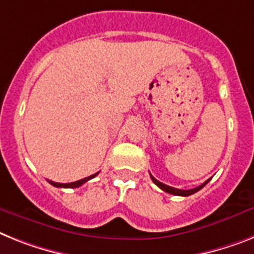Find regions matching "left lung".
Segmentation results:
<instances>
[{"label":"left lung","instance_id":"left-lung-1","mask_svg":"<svg viewBox=\"0 0 254 254\" xmlns=\"http://www.w3.org/2000/svg\"><path fill=\"white\" fill-rule=\"evenodd\" d=\"M151 180H152V182L156 185L157 187H160V189L163 190V191H165V192L168 193H172V195H177V196H190L192 195V193L197 192L199 190L203 189L204 186H205L206 183L209 182V180L205 181V182L203 183V185H200V186H197L196 189H191V190H180V189H174V187H170L168 186V185H164V183L159 182V181L156 180V178H153L152 176H151Z\"/></svg>","mask_w":254,"mask_h":254}]
</instances>
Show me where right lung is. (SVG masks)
Masks as SVG:
<instances>
[{
  "label": "right lung",
  "instance_id": "1",
  "mask_svg": "<svg viewBox=\"0 0 254 254\" xmlns=\"http://www.w3.org/2000/svg\"><path fill=\"white\" fill-rule=\"evenodd\" d=\"M97 174L98 173L91 174V176L86 177V178H84V180L76 181V182H71V183H58V182H53V181H49V183H50V185H53V186H55V187H63V189H76V187H80L81 185H84L85 182H87V181L91 180V178H94Z\"/></svg>",
  "mask_w": 254,
  "mask_h": 254
}]
</instances>
